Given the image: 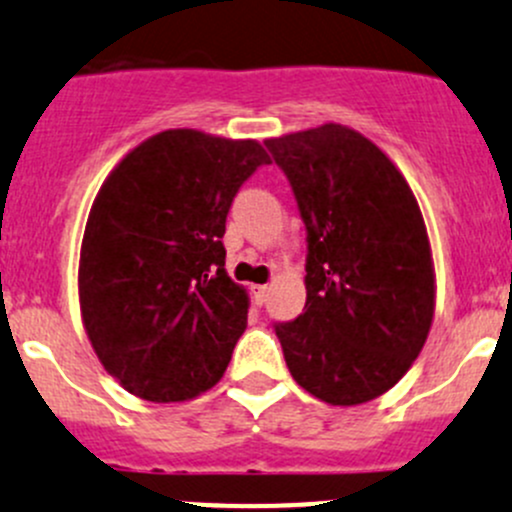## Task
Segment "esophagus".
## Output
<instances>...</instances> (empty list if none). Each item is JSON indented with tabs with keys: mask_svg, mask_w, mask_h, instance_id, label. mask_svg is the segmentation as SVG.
I'll list each match as a JSON object with an SVG mask.
<instances>
[{
	"mask_svg": "<svg viewBox=\"0 0 512 512\" xmlns=\"http://www.w3.org/2000/svg\"><path fill=\"white\" fill-rule=\"evenodd\" d=\"M251 293H254V303L263 305V303H266V298H268V286H254V288H251Z\"/></svg>",
	"mask_w": 512,
	"mask_h": 512,
	"instance_id": "1",
	"label": "esophagus"
}]
</instances>
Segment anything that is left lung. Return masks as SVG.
Instances as JSON below:
<instances>
[{
    "label": "left lung",
    "instance_id": "obj_1",
    "mask_svg": "<svg viewBox=\"0 0 512 512\" xmlns=\"http://www.w3.org/2000/svg\"><path fill=\"white\" fill-rule=\"evenodd\" d=\"M266 147L308 229L305 308L276 325L288 370L333 407L372 402L409 372L434 320L419 202L397 165L347 125L268 138Z\"/></svg>",
    "mask_w": 512,
    "mask_h": 512
}]
</instances>
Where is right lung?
I'll return each mask as SVG.
<instances>
[{
    "mask_svg": "<svg viewBox=\"0 0 512 512\" xmlns=\"http://www.w3.org/2000/svg\"><path fill=\"white\" fill-rule=\"evenodd\" d=\"M271 157L192 128L142 140L100 184L78 261L83 328L120 387L147 402L212 389L246 330L249 293L224 268L231 199Z\"/></svg>",
    "mask_w": 512,
    "mask_h": 512,
    "instance_id": "add662e5",
    "label": "right lung"
}]
</instances>
